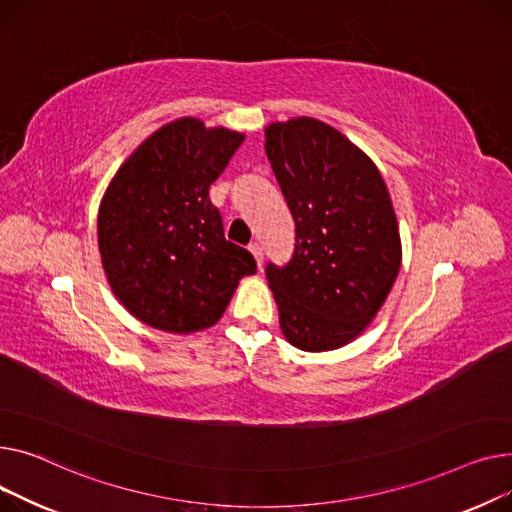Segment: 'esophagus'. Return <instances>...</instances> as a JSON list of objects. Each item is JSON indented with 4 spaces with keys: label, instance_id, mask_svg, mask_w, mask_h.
<instances>
[{
    "label": "esophagus",
    "instance_id": "1",
    "mask_svg": "<svg viewBox=\"0 0 512 512\" xmlns=\"http://www.w3.org/2000/svg\"><path fill=\"white\" fill-rule=\"evenodd\" d=\"M250 252L254 254V258H256V262H258V266H262V260H264V252H262V246H260L258 242H254V244H250Z\"/></svg>",
    "mask_w": 512,
    "mask_h": 512
}]
</instances>
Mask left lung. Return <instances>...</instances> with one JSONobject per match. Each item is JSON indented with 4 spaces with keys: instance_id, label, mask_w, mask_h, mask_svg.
I'll use <instances>...</instances> for the list:
<instances>
[{
    "instance_id": "8db88e82",
    "label": "left lung",
    "mask_w": 512,
    "mask_h": 512,
    "mask_svg": "<svg viewBox=\"0 0 512 512\" xmlns=\"http://www.w3.org/2000/svg\"><path fill=\"white\" fill-rule=\"evenodd\" d=\"M264 134L295 221L291 260L266 264L283 335L304 351L343 347L372 322L401 268L384 179L370 157L318 119L270 124Z\"/></svg>"
}]
</instances>
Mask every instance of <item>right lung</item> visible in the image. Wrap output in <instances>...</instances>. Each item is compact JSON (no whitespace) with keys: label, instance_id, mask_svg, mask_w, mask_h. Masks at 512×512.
Listing matches in <instances>:
<instances>
[{"label":"right lung","instance_id":"right-lung-1","mask_svg":"<svg viewBox=\"0 0 512 512\" xmlns=\"http://www.w3.org/2000/svg\"><path fill=\"white\" fill-rule=\"evenodd\" d=\"M244 134L182 117L148 136L119 167L99 208V250L130 314L167 333L213 326L254 256L225 239L210 184Z\"/></svg>","mask_w":512,"mask_h":512}]
</instances>
